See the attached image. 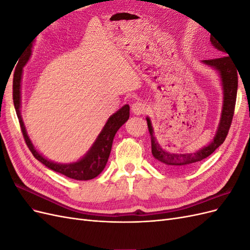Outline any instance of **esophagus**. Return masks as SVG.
Listing matches in <instances>:
<instances>
[{
    "mask_svg": "<svg viewBox=\"0 0 250 250\" xmlns=\"http://www.w3.org/2000/svg\"><path fill=\"white\" fill-rule=\"evenodd\" d=\"M148 109V105L144 101H135L131 105V110L134 115H142V113H145Z\"/></svg>",
    "mask_w": 250,
    "mask_h": 250,
    "instance_id": "obj_1",
    "label": "esophagus"
}]
</instances>
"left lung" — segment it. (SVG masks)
<instances>
[{"instance_id": "8db88e82", "label": "left lung", "mask_w": 250, "mask_h": 250, "mask_svg": "<svg viewBox=\"0 0 250 250\" xmlns=\"http://www.w3.org/2000/svg\"><path fill=\"white\" fill-rule=\"evenodd\" d=\"M210 42L213 46L223 53H228L223 44L219 42L216 37L210 36ZM229 54V53H228ZM204 64L211 66L215 69L218 74L220 75L221 84L223 88V106L221 111L220 123L218 125V129L216 131L215 137L208 146L199 149L196 152L192 153H171L166 151L157 143L155 137L153 135L154 131L151 124L150 119L147 117L148 129L151 137V152L155 160L163 165V167L167 168L171 171L175 172H185L191 169L194 166L203 161L204 158L209 156L214 151L223 144L229 133V127L231 125L232 116L234 112V105H236L237 99V89H238V72L236 66L231 62L229 55H225L223 57L202 60Z\"/></svg>"}]
</instances>
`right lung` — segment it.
I'll use <instances>...</instances> for the list:
<instances>
[{
    "instance_id": "add662e5",
    "label": "right lung",
    "mask_w": 250,
    "mask_h": 250,
    "mask_svg": "<svg viewBox=\"0 0 250 250\" xmlns=\"http://www.w3.org/2000/svg\"><path fill=\"white\" fill-rule=\"evenodd\" d=\"M31 48H28L25 51L24 55H21V59L18 63L17 71L14 72L13 76V103L14 108H16L17 115L20 121L21 129L24 135L25 142L28 148L31 151L33 156L37 161H40L42 165L46 166L49 169L58 172L62 175L70 177L76 180H89L97 177L103 171L108 161V157L111 151L112 141L119 128L122 126L126 121L129 119V105L126 104L122 108H120L117 112L113 113L107 120L106 124L104 125L103 129L98 135L93 146L87 151V153L83 156L81 160L70 163V164H57L47 160L41 153H39L34 148L33 144L30 141L26 128L22 122L21 116V75H22V66L26 64L31 56Z\"/></svg>"
}]
</instances>
